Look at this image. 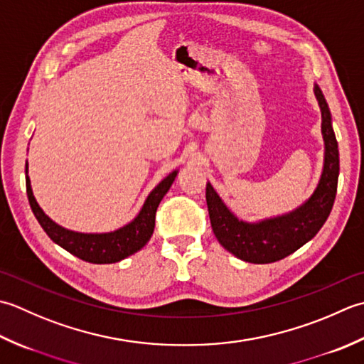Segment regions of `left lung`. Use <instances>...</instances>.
I'll return each mask as SVG.
<instances>
[{"label":"left lung","instance_id":"1","mask_svg":"<svg viewBox=\"0 0 364 364\" xmlns=\"http://www.w3.org/2000/svg\"><path fill=\"white\" fill-rule=\"evenodd\" d=\"M314 94L322 113L323 171L317 188L300 207L275 218L248 223L237 218L207 182L205 201L213 234L221 247L245 262L270 264L292 255L321 231L331 212L339 176L338 141L331 127L327 100L317 85H314Z\"/></svg>","mask_w":364,"mask_h":364}]
</instances>
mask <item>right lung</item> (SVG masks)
<instances>
[{"instance_id": "add662e5", "label": "right lung", "mask_w": 364, "mask_h": 364, "mask_svg": "<svg viewBox=\"0 0 364 364\" xmlns=\"http://www.w3.org/2000/svg\"><path fill=\"white\" fill-rule=\"evenodd\" d=\"M179 171H173L163 179L157 187H155L146 201L141 207L139 213L133 218L129 225H125L113 232L103 234H85L69 231L63 226L56 225L53 220L47 217L31 190V182L28 177V161L25 165L26 174V195L29 205H31L34 217L39 221L43 231L47 232L51 240L63 247L70 255L83 259L86 262L92 264H113L119 262L122 259L136 253L144 245L149 242L155 226V212L163 196L166 195L169 187H171L176 176Z\"/></svg>"}]
</instances>
